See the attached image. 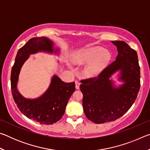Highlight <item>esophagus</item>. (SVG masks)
<instances>
[{
  "label": "esophagus",
  "mask_w": 150,
  "mask_h": 150,
  "mask_svg": "<svg viewBox=\"0 0 150 150\" xmlns=\"http://www.w3.org/2000/svg\"><path fill=\"white\" fill-rule=\"evenodd\" d=\"M81 85V83L78 80H76L75 81V88H77V89H79V86Z\"/></svg>",
  "instance_id": "obj_1"
}]
</instances>
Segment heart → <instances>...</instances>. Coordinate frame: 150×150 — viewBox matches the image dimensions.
<instances>
[{
  "instance_id": "1",
  "label": "heart",
  "mask_w": 150,
  "mask_h": 150,
  "mask_svg": "<svg viewBox=\"0 0 150 150\" xmlns=\"http://www.w3.org/2000/svg\"><path fill=\"white\" fill-rule=\"evenodd\" d=\"M111 58L108 51L102 47H95L75 52L71 62L76 65H85L84 73L87 77H96L103 71Z\"/></svg>"
}]
</instances>
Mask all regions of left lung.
Returning <instances> with one entry per match:
<instances>
[{
	"label": "left lung",
	"mask_w": 150,
	"mask_h": 150,
	"mask_svg": "<svg viewBox=\"0 0 150 150\" xmlns=\"http://www.w3.org/2000/svg\"><path fill=\"white\" fill-rule=\"evenodd\" d=\"M118 50L116 60L98 77L81 80L83 107L88 120L96 124L111 122L123 116L135 102L140 87V68L138 55L124 41H112ZM117 71L119 87L110 78Z\"/></svg>",
	"instance_id": "obj_1"
}]
</instances>
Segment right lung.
Listing matches in <instances>:
<instances>
[{
    "instance_id": "1",
    "label": "right lung",
    "mask_w": 150,
    "mask_h": 150,
    "mask_svg": "<svg viewBox=\"0 0 150 150\" xmlns=\"http://www.w3.org/2000/svg\"><path fill=\"white\" fill-rule=\"evenodd\" d=\"M54 42L45 37L33 38L18 51L11 71V90L15 103L20 112L30 119L42 124L57 122L64 115L70 96L75 91L74 82L65 83L54 75L47 91L38 98H26L17 89L19 74L30 55L44 52L58 54Z\"/></svg>"
}]
</instances>
